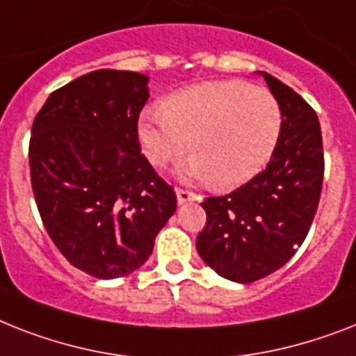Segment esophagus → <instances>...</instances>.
Instances as JSON below:
<instances>
[{
  "label": "esophagus",
  "instance_id": "1",
  "mask_svg": "<svg viewBox=\"0 0 356 356\" xmlns=\"http://www.w3.org/2000/svg\"><path fill=\"white\" fill-rule=\"evenodd\" d=\"M175 193H177L179 204L190 203V201H195V199H197V195H195V193L188 192V190H183V188H177V190H175Z\"/></svg>",
  "mask_w": 356,
  "mask_h": 356
}]
</instances>
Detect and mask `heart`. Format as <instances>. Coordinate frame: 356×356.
Returning a JSON list of instances; mask_svg holds the SVG:
<instances>
[{"mask_svg": "<svg viewBox=\"0 0 356 356\" xmlns=\"http://www.w3.org/2000/svg\"><path fill=\"white\" fill-rule=\"evenodd\" d=\"M282 120V108L268 89L243 80H210L179 89L161 109H144L137 135L153 166L175 163L190 146L193 155L184 164V177L234 188L270 161Z\"/></svg>", "mask_w": 356, "mask_h": 356, "instance_id": "b5f03b06", "label": "heart"}]
</instances>
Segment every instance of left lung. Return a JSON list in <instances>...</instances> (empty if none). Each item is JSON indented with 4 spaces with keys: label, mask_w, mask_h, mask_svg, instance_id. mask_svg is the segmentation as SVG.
<instances>
[{
    "label": "left lung",
    "mask_w": 356,
    "mask_h": 356,
    "mask_svg": "<svg viewBox=\"0 0 356 356\" xmlns=\"http://www.w3.org/2000/svg\"><path fill=\"white\" fill-rule=\"evenodd\" d=\"M282 108V133L270 163L228 195L204 199L199 256L219 276L252 283L283 267L307 236L318 208L323 148L318 117L298 93L259 73Z\"/></svg>",
    "instance_id": "obj_1"
}]
</instances>
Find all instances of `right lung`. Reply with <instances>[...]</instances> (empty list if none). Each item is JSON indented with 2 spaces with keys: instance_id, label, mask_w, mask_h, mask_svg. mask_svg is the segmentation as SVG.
<instances>
[{
  "instance_id": "right-lung-1",
  "label": "right lung",
  "mask_w": 356,
  "mask_h": 356,
  "mask_svg": "<svg viewBox=\"0 0 356 356\" xmlns=\"http://www.w3.org/2000/svg\"><path fill=\"white\" fill-rule=\"evenodd\" d=\"M148 76L98 69L49 95L29 144L31 183L49 238L98 280L137 270L177 197L140 153Z\"/></svg>"
}]
</instances>
